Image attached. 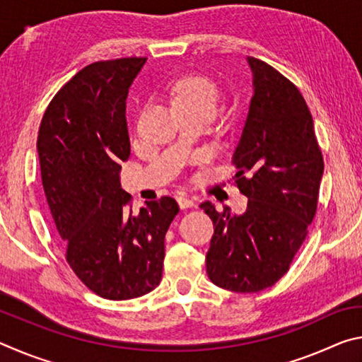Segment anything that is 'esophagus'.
Returning <instances> with one entry per match:
<instances>
[{
    "label": "esophagus",
    "mask_w": 362,
    "mask_h": 362,
    "mask_svg": "<svg viewBox=\"0 0 362 362\" xmlns=\"http://www.w3.org/2000/svg\"><path fill=\"white\" fill-rule=\"evenodd\" d=\"M177 203H179V206H180V209H188V207H193V199L192 198H188L187 194H180V196H177Z\"/></svg>",
    "instance_id": "1"
}]
</instances>
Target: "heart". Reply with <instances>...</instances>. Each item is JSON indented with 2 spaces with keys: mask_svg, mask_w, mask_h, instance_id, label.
<instances>
[{
  "mask_svg": "<svg viewBox=\"0 0 362 362\" xmlns=\"http://www.w3.org/2000/svg\"><path fill=\"white\" fill-rule=\"evenodd\" d=\"M175 110L209 108L216 112L218 102L217 84L203 75H188L174 84L170 93Z\"/></svg>",
  "mask_w": 362,
  "mask_h": 362,
  "instance_id": "obj_1",
  "label": "heart"
}]
</instances>
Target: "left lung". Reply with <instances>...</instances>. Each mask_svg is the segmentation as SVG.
Segmentation results:
<instances>
[{"mask_svg":"<svg viewBox=\"0 0 362 362\" xmlns=\"http://www.w3.org/2000/svg\"><path fill=\"white\" fill-rule=\"evenodd\" d=\"M252 99L233 163L247 196L241 216L201 209L212 218L207 276L233 292H259L284 276L313 220L324 173L311 113L300 90L278 70L247 57ZM249 172L246 180L243 174Z\"/></svg>","mask_w":362,"mask_h":362,"instance_id":"8db88e82","label":"left lung"}]
</instances>
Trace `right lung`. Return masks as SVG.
I'll list each match as a JSON object with an SVG mask.
<instances>
[{"label":"right lung","mask_w":362,"mask_h":362,"mask_svg":"<svg viewBox=\"0 0 362 362\" xmlns=\"http://www.w3.org/2000/svg\"><path fill=\"white\" fill-rule=\"evenodd\" d=\"M145 57L84 66L49 103L38 132L41 180L66 262L110 300L142 297L163 276L164 238L175 199L146 201L127 212L121 161L131 155L126 99Z\"/></svg>","instance_id":"right-lung-1"}]
</instances>
